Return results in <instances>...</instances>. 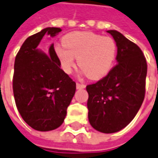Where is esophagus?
Returning <instances> with one entry per match:
<instances>
[{"label": "esophagus", "instance_id": "esophagus-1", "mask_svg": "<svg viewBox=\"0 0 158 158\" xmlns=\"http://www.w3.org/2000/svg\"><path fill=\"white\" fill-rule=\"evenodd\" d=\"M76 87H77V89H84L85 87V85L81 84V83H77L76 84Z\"/></svg>", "mask_w": 158, "mask_h": 158}]
</instances>
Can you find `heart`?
Wrapping results in <instances>:
<instances>
[{
	"label": "heart",
	"mask_w": 158,
	"mask_h": 158,
	"mask_svg": "<svg viewBox=\"0 0 158 158\" xmlns=\"http://www.w3.org/2000/svg\"><path fill=\"white\" fill-rule=\"evenodd\" d=\"M62 44L64 47L57 46L56 52L64 72L71 73L77 58L79 68L91 79H100L110 72L117 53L113 38L88 31L68 33Z\"/></svg>",
	"instance_id": "b5f03b06"
}]
</instances>
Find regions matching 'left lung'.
I'll list each match as a JSON object with an SVG mask.
<instances>
[{
    "label": "left lung",
    "instance_id": "8db88e82",
    "mask_svg": "<svg viewBox=\"0 0 158 158\" xmlns=\"http://www.w3.org/2000/svg\"><path fill=\"white\" fill-rule=\"evenodd\" d=\"M117 46L118 63L108 74L86 86L88 118L101 133H116L128 125L145 95L147 62L141 48L116 31H108Z\"/></svg>",
    "mask_w": 158,
    "mask_h": 158
}]
</instances>
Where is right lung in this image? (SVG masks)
<instances>
[{
	"label": "right lung",
	"mask_w": 158,
	"mask_h": 158,
	"mask_svg": "<svg viewBox=\"0 0 158 158\" xmlns=\"http://www.w3.org/2000/svg\"><path fill=\"white\" fill-rule=\"evenodd\" d=\"M60 31L48 27L30 36L14 61L13 90L17 109L30 127L42 132L63 123L76 90V83L60 68L54 44L48 56L37 49L46 33L56 37Z\"/></svg>",
	"instance_id": "obj_1"
}]
</instances>
